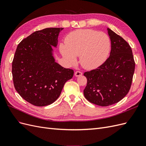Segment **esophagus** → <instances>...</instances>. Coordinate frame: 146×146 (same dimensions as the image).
Returning <instances> with one entry per match:
<instances>
[{
  "label": "esophagus",
  "instance_id": "esophagus-1",
  "mask_svg": "<svg viewBox=\"0 0 146 146\" xmlns=\"http://www.w3.org/2000/svg\"><path fill=\"white\" fill-rule=\"evenodd\" d=\"M82 74H82V72L79 71V70H77V71H76V72H75V76L79 77V76H81Z\"/></svg>",
  "mask_w": 146,
  "mask_h": 146
}]
</instances>
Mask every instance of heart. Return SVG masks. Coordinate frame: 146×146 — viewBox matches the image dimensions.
<instances>
[{
  "instance_id": "obj_1",
  "label": "heart",
  "mask_w": 146,
  "mask_h": 146,
  "mask_svg": "<svg viewBox=\"0 0 146 146\" xmlns=\"http://www.w3.org/2000/svg\"><path fill=\"white\" fill-rule=\"evenodd\" d=\"M111 41L107 34L92 29H79L69 33L65 45L61 44V55L70 64L77 63L80 56L83 67L88 70L99 68L108 57Z\"/></svg>"
}]
</instances>
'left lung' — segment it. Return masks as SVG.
<instances>
[{"label": "left lung", "instance_id": "obj_1", "mask_svg": "<svg viewBox=\"0 0 146 146\" xmlns=\"http://www.w3.org/2000/svg\"><path fill=\"white\" fill-rule=\"evenodd\" d=\"M107 30L111 44L110 56L99 68L83 74L87 78L83 91L85 98L102 107L117 103L127 94L135 68L130 45L111 29Z\"/></svg>", "mask_w": 146, "mask_h": 146}]
</instances>
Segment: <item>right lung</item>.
<instances>
[{
    "instance_id": "right-lung-1",
    "label": "right lung",
    "mask_w": 146,
    "mask_h": 146,
    "mask_svg": "<svg viewBox=\"0 0 146 146\" xmlns=\"http://www.w3.org/2000/svg\"><path fill=\"white\" fill-rule=\"evenodd\" d=\"M63 28L36 31L17 47L12 62L13 80L16 91L30 104L48 105L59 98L74 70L55 62L52 46L58 44Z\"/></svg>"
}]
</instances>
